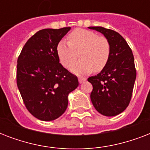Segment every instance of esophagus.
I'll use <instances>...</instances> for the list:
<instances>
[{
    "instance_id": "1",
    "label": "esophagus",
    "mask_w": 150,
    "mask_h": 150,
    "mask_svg": "<svg viewBox=\"0 0 150 150\" xmlns=\"http://www.w3.org/2000/svg\"><path fill=\"white\" fill-rule=\"evenodd\" d=\"M86 80V79H85V78H79V83H82Z\"/></svg>"
}]
</instances>
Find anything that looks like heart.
I'll return each instance as SVG.
<instances>
[{
  "mask_svg": "<svg viewBox=\"0 0 150 150\" xmlns=\"http://www.w3.org/2000/svg\"><path fill=\"white\" fill-rule=\"evenodd\" d=\"M68 40L61 41L57 47V56L64 67L70 68L76 61L79 52L81 60L71 68L75 74H87L93 70L99 72L106 67L110 54V46L106 37L78 29L69 34Z\"/></svg>",
  "mask_w": 150,
  "mask_h": 150,
  "instance_id": "1",
  "label": "heart"
}]
</instances>
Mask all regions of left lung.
<instances>
[{
    "instance_id": "obj_1",
    "label": "left lung",
    "mask_w": 150,
    "mask_h": 150,
    "mask_svg": "<svg viewBox=\"0 0 150 150\" xmlns=\"http://www.w3.org/2000/svg\"><path fill=\"white\" fill-rule=\"evenodd\" d=\"M109 41V61L97 75L88 79L93 85L90 99L99 113L107 117L121 114L129 104L136 78L132 51L117 32L101 26H92Z\"/></svg>"
}]
</instances>
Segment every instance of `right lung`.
Segmentation results:
<instances>
[{
	"instance_id": "obj_1",
	"label": "right lung",
	"mask_w": 150,
	"mask_h": 150,
	"mask_svg": "<svg viewBox=\"0 0 150 150\" xmlns=\"http://www.w3.org/2000/svg\"><path fill=\"white\" fill-rule=\"evenodd\" d=\"M71 27L40 30L28 40L18 56L17 86L25 107L41 121L64 113L68 96L79 86L77 76L60 64L57 47Z\"/></svg>"
}]
</instances>
